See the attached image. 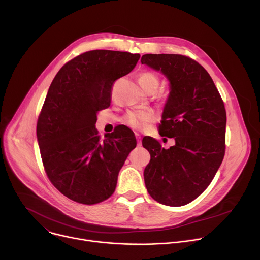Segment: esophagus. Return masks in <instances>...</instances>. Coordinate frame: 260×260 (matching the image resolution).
<instances>
[{
    "label": "esophagus",
    "mask_w": 260,
    "mask_h": 260,
    "mask_svg": "<svg viewBox=\"0 0 260 260\" xmlns=\"http://www.w3.org/2000/svg\"><path fill=\"white\" fill-rule=\"evenodd\" d=\"M136 138H137V145L140 147V146L142 145V140H141V137H140L138 134H136Z\"/></svg>",
    "instance_id": "obj_1"
}]
</instances>
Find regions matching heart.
<instances>
[{"label": "heart", "instance_id": "heart-1", "mask_svg": "<svg viewBox=\"0 0 260 260\" xmlns=\"http://www.w3.org/2000/svg\"><path fill=\"white\" fill-rule=\"evenodd\" d=\"M139 82L143 89L146 91L149 88H158L159 78L156 74L152 72H143L139 76ZM153 118L152 112L149 111H136V112H129L124 119V122L133 128H141L147 122H149Z\"/></svg>", "mask_w": 260, "mask_h": 260}]
</instances>
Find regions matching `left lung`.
<instances>
[{"label": "left lung", "instance_id": "left-lung-1", "mask_svg": "<svg viewBox=\"0 0 260 260\" xmlns=\"http://www.w3.org/2000/svg\"><path fill=\"white\" fill-rule=\"evenodd\" d=\"M141 62L170 82L159 134L175 139L169 149L152 138L143 139L151 157L144 170L146 188L162 205H187L209 186L223 160L224 104L209 73L187 56L144 54Z\"/></svg>", "mask_w": 260, "mask_h": 260}]
</instances>
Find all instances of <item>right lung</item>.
<instances>
[{
  "label": "right lung",
  "instance_id": "add662e5",
  "mask_svg": "<svg viewBox=\"0 0 260 260\" xmlns=\"http://www.w3.org/2000/svg\"><path fill=\"white\" fill-rule=\"evenodd\" d=\"M140 54L91 50L67 62L45 99L37 139L46 174L63 196L84 205L112 196L118 174L137 145L127 127L100 140L99 111L110 106L114 81L133 71Z\"/></svg>",
  "mask_w": 260,
  "mask_h": 260
}]
</instances>
